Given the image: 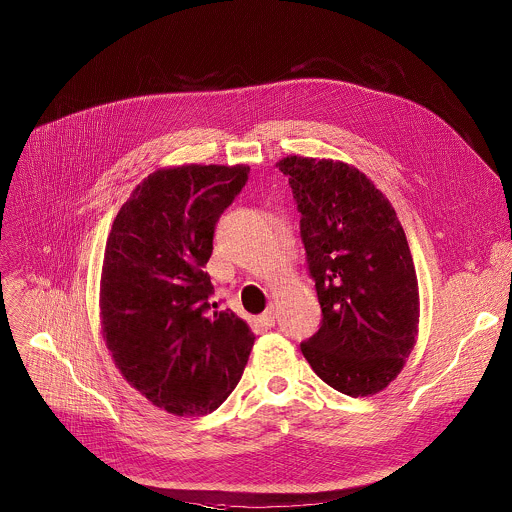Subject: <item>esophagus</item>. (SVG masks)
<instances>
[{
    "instance_id": "esophagus-1",
    "label": "esophagus",
    "mask_w": 512,
    "mask_h": 512,
    "mask_svg": "<svg viewBox=\"0 0 512 512\" xmlns=\"http://www.w3.org/2000/svg\"><path fill=\"white\" fill-rule=\"evenodd\" d=\"M259 324L263 326V328H271L273 324H275V308L267 307V310L263 312V314H259Z\"/></svg>"
}]
</instances>
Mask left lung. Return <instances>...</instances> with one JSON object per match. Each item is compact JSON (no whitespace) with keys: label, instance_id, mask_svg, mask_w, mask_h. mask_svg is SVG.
Wrapping results in <instances>:
<instances>
[{"label":"left lung","instance_id":"1","mask_svg":"<svg viewBox=\"0 0 512 512\" xmlns=\"http://www.w3.org/2000/svg\"><path fill=\"white\" fill-rule=\"evenodd\" d=\"M277 166L301 211L322 308L320 328L301 350L330 388L352 398L378 394L402 372L417 338L419 291L404 227L350 164L287 156Z\"/></svg>","mask_w":512,"mask_h":512}]
</instances>
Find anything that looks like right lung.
Instances as JSON below:
<instances>
[{
    "label": "right lung",
    "instance_id": "right-lung-1",
    "mask_svg": "<svg viewBox=\"0 0 512 512\" xmlns=\"http://www.w3.org/2000/svg\"><path fill=\"white\" fill-rule=\"evenodd\" d=\"M249 166L188 164L140 182L104 249L101 318L126 382L156 408L204 415L235 390L255 336L229 308L213 310L204 267L215 223Z\"/></svg>",
    "mask_w": 512,
    "mask_h": 512
}]
</instances>
